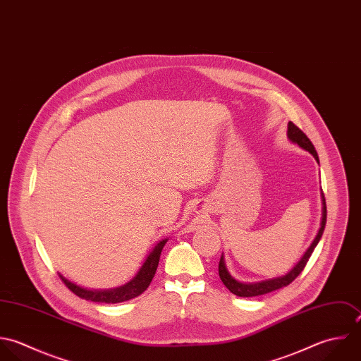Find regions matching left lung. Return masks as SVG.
Instances as JSON below:
<instances>
[{
  "instance_id": "1",
  "label": "left lung",
  "mask_w": 361,
  "mask_h": 361,
  "mask_svg": "<svg viewBox=\"0 0 361 361\" xmlns=\"http://www.w3.org/2000/svg\"><path fill=\"white\" fill-rule=\"evenodd\" d=\"M287 137L291 142L297 144L298 147H301L302 149L308 151L310 154L314 155V158L317 159V162H319L317 149L314 147V144L311 142V140L305 135V133L302 130H300L293 121H288V127H287ZM325 224H326V202H325V196L322 193V221H321V228L315 237V240H312V243L310 245V247L307 249V252L302 255V257L300 259V262L284 276L281 277H276V279H269L264 281H259V283H240L238 280H235L230 271L226 267V262L224 257L221 256L220 263H219V274L221 281L224 283V286L235 295L238 297H256V295H262V294H267L270 291L279 290L281 287L288 286L293 280H295V277L304 270L310 256L312 255L315 246L318 245V242L321 240L324 230H325Z\"/></svg>"
}]
</instances>
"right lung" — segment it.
Segmentation results:
<instances>
[{"instance_id":"add662e5","label":"right lung","mask_w":361,"mask_h":361,"mask_svg":"<svg viewBox=\"0 0 361 361\" xmlns=\"http://www.w3.org/2000/svg\"><path fill=\"white\" fill-rule=\"evenodd\" d=\"M166 240H159L155 245V247L149 252V255L147 256L144 264L140 267L135 277L133 280H130L128 283H126L124 286L118 287V288L101 290V291L87 290V288H82V287L71 283L70 280H67L61 274H59V276L64 281V284L80 298L94 301V302H105V304H118V302H123V301H128L131 298L138 297L149 286V283L154 279V274L157 271L159 256H161L162 247L166 243Z\"/></svg>"}]
</instances>
